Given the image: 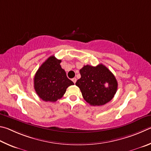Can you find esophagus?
<instances>
[{
    "label": "esophagus",
    "mask_w": 151,
    "mask_h": 151,
    "mask_svg": "<svg viewBox=\"0 0 151 151\" xmlns=\"http://www.w3.org/2000/svg\"><path fill=\"white\" fill-rule=\"evenodd\" d=\"M76 81H77V79H76V78H73V79H72V81H73V82L74 83H76Z\"/></svg>",
    "instance_id": "1"
}]
</instances>
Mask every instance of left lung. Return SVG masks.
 Segmentation results:
<instances>
[{"mask_svg": "<svg viewBox=\"0 0 151 151\" xmlns=\"http://www.w3.org/2000/svg\"><path fill=\"white\" fill-rule=\"evenodd\" d=\"M81 78L76 85L80 89L83 99L93 106L104 105L111 100L117 90L114 75L104 65L96 67L86 65L80 70Z\"/></svg>", "mask_w": 151, "mask_h": 151, "instance_id": "8db88e82", "label": "left lung"}]
</instances>
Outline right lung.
<instances>
[{"label": "right lung", "instance_id": "add662e5", "mask_svg": "<svg viewBox=\"0 0 151 151\" xmlns=\"http://www.w3.org/2000/svg\"><path fill=\"white\" fill-rule=\"evenodd\" d=\"M61 62L52 55L42 63L34 76V89L44 101H56L62 98L69 86L74 84L67 78Z\"/></svg>", "mask_w": 151, "mask_h": 151}]
</instances>
